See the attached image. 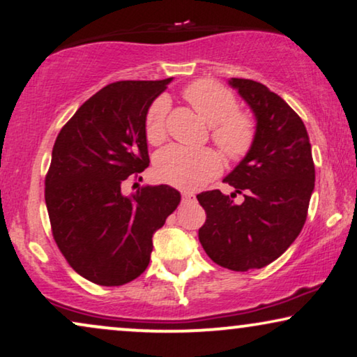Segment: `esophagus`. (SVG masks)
Masks as SVG:
<instances>
[{"label": "esophagus", "mask_w": 357, "mask_h": 357, "mask_svg": "<svg viewBox=\"0 0 357 357\" xmlns=\"http://www.w3.org/2000/svg\"><path fill=\"white\" fill-rule=\"evenodd\" d=\"M182 199H183V202H195V199H197V197H195V195L190 193V192H183L182 193Z\"/></svg>", "instance_id": "esophagus-1"}]
</instances>
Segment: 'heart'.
<instances>
[{
	"label": "heart",
	"mask_w": 357,
	"mask_h": 357,
	"mask_svg": "<svg viewBox=\"0 0 357 357\" xmlns=\"http://www.w3.org/2000/svg\"><path fill=\"white\" fill-rule=\"evenodd\" d=\"M183 97L211 126L213 143L232 160L250 153L257 138V123L247 112L237 110V99L231 91L209 79H199L183 89ZM169 114L167 97H158L144 116V135L151 144L165 138ZM222 159L213 149H187L172 144L159 151L154 172L160 182L182 190H198L218 177Z\"/></svg>",
	"instance_id": "heart-1"
}]
</instances>
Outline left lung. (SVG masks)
Segmentation results:
<instances>
[{"mask_svg":"<svg viewBox=\"0 0 357 357\" xmlns=\"http://www.w3.org/2000/svg\"><path fill=\"white\" fill-rule=\"evenodd\" d=\"M257 116V138L245 159L224 178L236 188L197 195L206 213L199 242L214 263L232 271L258 270L287 250L304 227L315 165L301 116L261 82L232 77ZM244 202H233L236 193Z\"/></svg>","mask_w":357,"mask_h":357,"instance_id":"8db88e82","label":"left lung"}]
</instances>
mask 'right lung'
Listing matches in <instances>:
<instances>
[{
    "label": "right lung",
    "mask_w": 357,
    "mask_h": 357,
    "mask_svg": "<svg viewBox=\"0 0 357 357\" xmlns=\"http://www.w3.org/2000/svg\"><path fill=\"white\" fill-rule=\"evenodd\" d=\"M162 81H116L87 99L56 136L45 175L52 234L70 266L100 286H123L149 265L153 234L180 203L169 185L125 197L149 165L144 116Z\"/></svg>",
    "instance_id": "1"
}]
</instances>
